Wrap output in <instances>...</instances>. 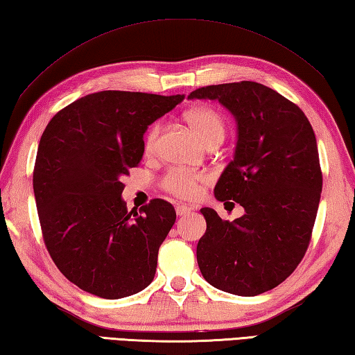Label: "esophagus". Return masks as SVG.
I'll list each match as a JSON object with an SVG mask.
<instances>
[{"mask_svg":"<svg viewBox=\"0 0 355 355\" xmlns=\"http://www.w3.org/2000/svg\"><path fill=\"white\" fill-rule=\"evenodd\" d=\"M191 207H189V205H178L176 207V213H178V216H187L189 215V213H191Z\"/></svg>","mask_w":355,"mask_h":355,"instance_id":"1","label":"esophagus"}]
</instances>
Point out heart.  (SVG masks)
Here are the masks:
<instances>
[{
	"instance_id": "heart-1",
	"label": "heart",
	"mask_w": 355,
	"mask_h": 355,
	"mask_svg": "<svg viewBox=\"0 0 355 355\" xmlns=\"http://www.w3.org/2000/svg\"><path fill=\"white\" fill-rule=\"evenodd\" d=\"M185 122L205 145H218L225 135V122L219 112L211 106L200 105L185 112ZM160 135V126L155 125L145 137V151L156 150ZM204 173L190 170H171L164 176L162 189L179 199H193L198 195L199 185L204 184Z\"/></svg>"
}]
</instances>
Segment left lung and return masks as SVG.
<instances>
[{"mask_svg": "<svg viewBox=\"0 0 355 355\" xmlns=\"http://www.w3.org/2000/svg\"><path fill=\"white\" fill-rule=\"evenodd\" d=\"M189 98L218 100L235 117V155L215 196L245 211L230 223L200 209V273L219 291L259 295L283 283L309 245L323 185L315 135L295 103L257 82L204 86Z\"/></svg>", "mask_w": 355, "mask_h": 355, "instance_id": "1", "label": "left lung"}]
</instances>
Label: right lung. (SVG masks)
<instances>
[{
  "label": "right lung",
  "mask_w": 355,
  "mask_h": 355,
  "mask_svg": "<svg viewBox=\"0 0 355 355\" xmlns=\"http://www.w3.org/2000/svg\"><path fill=\"white\" fill-rule=\"evenodd\" d=\"M182 100L100 91L58 111L46 126L32 179L40 225L58 270L82 291L117 300L155 278L175 207L153 199L130 211L122 178L142 160L148 125Z\"/></svg>",
  "instance_id": "1"
}]
</instances>
